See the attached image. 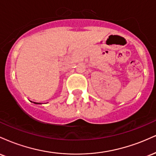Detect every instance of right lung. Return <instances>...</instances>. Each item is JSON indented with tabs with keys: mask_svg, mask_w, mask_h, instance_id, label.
Returning a JSON list of instances; mask_svg holds the SVG:
<instances>
[{
	"mask_svg": "<svg viewBox=\"0 0 156 156\" xmlns=\"http://www.w3.org/2000/svg\"><path fill=\"white\" fill-rule=\"evenodd\" d=\"M34 103H36V104H41V103H35V102H34Z\"/></svg>",
	"mask_w": 156,
	"mask_h": 156,
	"instance_id": "obj_1",
	"label": "right lung"
}]
</instances>
